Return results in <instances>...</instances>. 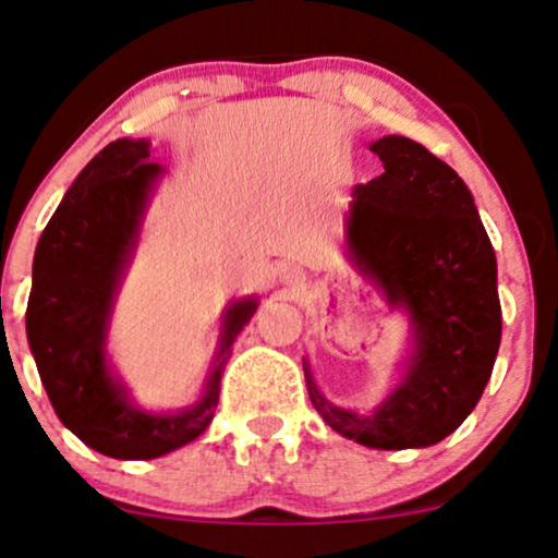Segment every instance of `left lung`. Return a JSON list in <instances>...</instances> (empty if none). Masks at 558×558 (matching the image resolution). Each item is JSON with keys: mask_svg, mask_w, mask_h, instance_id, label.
Wrapping results in <instances>:
<instances>
[{"mask_svg": "<svg viewBox=\"0 0 558 558\" xmlns=\"http://www.w3.org/2000/svg\"><path fill=\"white\" fill-rule=\"evenodd\" d=\"M385 173L355 186L348 244L405 306L418 345L402 385L372 415L340 411L306 372L308 398L348 439L377 449L428 447L478 405L501 343L496 254L465 181L408 137L372 145Z\"/></svg>", "mask_w": 558, "mask_h": 558, "instance_id": "8db88e82", "label": "left lung"}]
</instances>
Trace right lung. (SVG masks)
<instances>
[{
    "label": "right lung",
    "instance_id": "add662e5",
    "mask_svg": "<svg viewBox=\"0 0 558 558\" xmlns=\"http://www.w3.org/2000/svg\"><path fill=\"white\" fill-rule=\"evenodd\" d=\"M147 158L145 140H117L80 171L38 239L25 312L33 359L59 421L117 460L160 458L205 432L218 408L228 348L257 312V301L228 308L218 366L192 411L150 415L124 400L106 366L104 338L113 288L160 173Z\"/></svg>",
    "mask_w": 558,
    "mask_h": 558
}]
</instances>
